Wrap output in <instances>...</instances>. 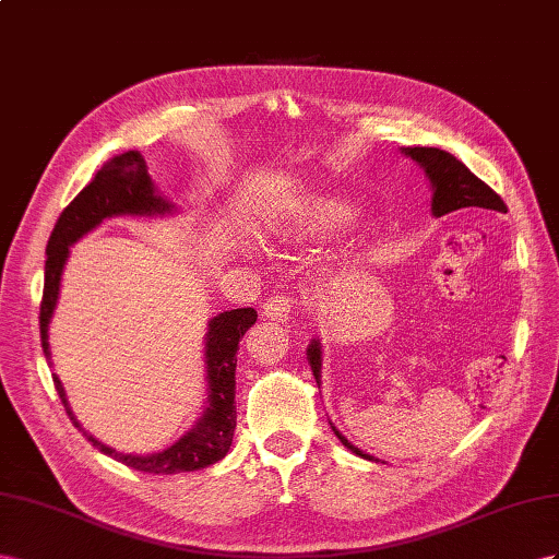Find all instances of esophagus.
Instances as JSON below:
<instances>
[{
  "instance_id": "esophagus-1",
  "label": "esophagus",
  "mask_w": 559,
  "mask_h": 559,
  "mask_svg": "<svg viewBox=\"0 0 559 559\" xmlns=\"http://www.w3.org/2000/svg\"><path fill=\"white\" fill-rule=\"evenodd\" d=\"M293 309H295V299L290 295L278 293V295L269 297V301L264 305V316L271 318V321L283 323V321H288Z\"/></svg>"
}]
</instances>
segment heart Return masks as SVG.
Instances as JSON below:
<instances>
[{
	"label": "heart",
	"instance_id": "obj_1",
	"mask_svg": "<svg viewBox=\"0 0 559 559\" xmlns=\"http://www.w3.org/2000/svg\"><path fill=\"white\" fill-rule=\"evenodd\" d=\"M350 217V205L334 194L313 197L301 211V227L311 231H332L344 227Z\"/></svg>",
	"mask_w": 559,
	"mask_h": 559
}]
</instances>
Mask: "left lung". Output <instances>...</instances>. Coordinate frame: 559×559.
Here are the masks:
<instances>
[{
	"mask_svg": "<svg viewBox=\"0 0 559 559\" xmlns=\"http://www.w3.org/2000/svg\"><path fill=\"white\" fill-rule=\"evenodd\" d=\"M405 156H409L412 162H417L426 178L433 185V201H430V211H433L436 217H442L448 213L461 211V209H487V211H499L506 213V203L503 199L493 191L489 185H485L477 175H473L459 158L450 152H442L438 147H403ZM321 342L313 340L307 348V356L311 362V370L316 377V384L321 386ZM334 433L342 440L344 448H348L354 454L370 459V454H362L358 448H354L337 428L332 426Z\"/></svg>",
	"mask_w": 559,
	"mask_h": 559,
	"instance_id": "left-lung-1",
	"label": "left lung"
}]
</instances>
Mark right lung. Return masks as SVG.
<instances>
[{"instance_id":"add662e5","label":"right lung","mask_w":559,"mask_h":559,"mask_svg":"<svg viewBox=\"0 0 559 559\" xmlns=\"http://www.w3.org/2000/svg\"><path fill=\"white\" fill-rule=\"evenodd\" d=\"M173 205L156 194L154 182L147 173V164L140 152H126L107 162L95 178L79 191L74 201L60 213L56 227L51 231L49 246H46V266H44V295L39 307V332L44 356L51 358L49 350V323L60 295V276L66 269L70 246L79 238L100 225L103 219L115 215H166ZM258 321L254 309H231L219 313L209 321V334H205V379H209V401H205L203 417L197 426L170 444L168 450L138 456L121 454L98 442L79 426L72 414L66 389L53 374V384L60 395L70 421L98 448L103 454L121 461L142 473L152 475H175L187 471H201L225 459L234 428H236V350L243 334Z\"/></svg>"}]
</instances>
